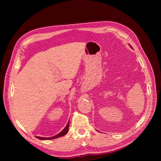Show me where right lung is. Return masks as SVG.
<instances>
[{
    "label": "right lung",
    "instance_id": "add662e5",
    "mask_svg": "<svg viewBox=\"0 0 161 161\" xmlns=\"http://www.w3.org/2000/svg\"><path fill=\"white\" fill-rule=\"evenodd\" d=\"M69 123L67 124V125H66V126L65 127V128H64V130H63L61 131V132H60L59 134L56 135V136H53V137H50V138H43V137H40V136H36V138H38V139H40V140H52V139L58 138H59V137H61V136H62L66 135V134L68 133V131H69Z\"/></svg>",
    "mask_w": 161,
    "mask_h": 161
}]
</instances>
